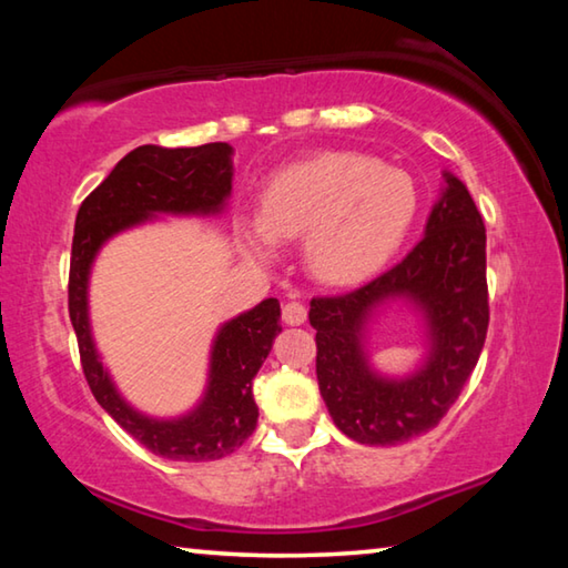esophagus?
Listing matches in <instances>:
<instances>
[{
    "instance_id": "esophagus-1",
    "label": "esophagus",
    "mask_w": 568,
    "mask_h": 568,
    "mask_svg": "<svg viewBox=\"0 0 568 568\" xmlns=\"http://www.w3.org/2000/svg\"><path fill=\"white\" fill-rule=\"evenodd\" d=\"M283 321L287 325H303L307 321V307L301 301H287L283 305Z\"/></svg>"
}]
</instances>
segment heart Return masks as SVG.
<instances>
[{
  "label": "heart",
  "instance_id": "1",
  "mask_svg": "<svg viewBox=\"0 0 568 568\" xmlns=\"http://www.w3.org/2000/svg\"><path fill=\"white\" fill-rule=\"evenodd\" d=\"M416 210L418 192L406 172L355 152H323L271 180L261 215L245 227V243L257 257H273L277 240L305 235L311 273L348 285L398 253Z\"/></svg>",
  "mask_w": 568,
  "mask_h": 568
}]
</instances>
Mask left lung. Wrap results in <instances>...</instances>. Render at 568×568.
Returning a JSON list of instances; mask_svg holds the SVG:
<instances>
[{
  "instance_id": "8db88e82",
  "label": "left lung",
  "mask_w": 568,
  "mask_h": 568,
  "mask_svg": "<svg viewBox=\"0 0 568 568\" xmlns=\"http://www.w3.org/2000/svg\"><path fill=\"white\" fill-rule=\"evenodd\" d=\"M420 243L358 291L313 297L315 373L335 426L365 446H396L438 426L474 373L488 331L486 227L464 182L444 172ZM390 300L416 304L427 323L429 353L406 379L369 368L364 331Z\"/></svg>"
}]
</instances>
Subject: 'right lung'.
I'll use <instances>...</instances> for the list:
<instances>
[{
  "mask_svg": "<svg viewBox=\"0 0 568 568\" xmlns=\"http://www.w3.org/2000/svg\"><path fill=\"white\" fill-rule=\"evenodd\" d=\"M233 190V148L142 145L124 155L94 187L74 220L70 261V321L92 396L152 454L170 460H215L253 436L257 406L253 378L281 333L277 297L257 303L217 331L210 351L205 396L180 418H150L114 388L90 331L88 285L100 247L122 230L155 215H215Z\"/></svg>",
  "mask_w": 568,
  "mask_h": 568,
  "instance_id": "obj_1",
  "label": "right lung"
}]
</instances>
